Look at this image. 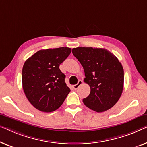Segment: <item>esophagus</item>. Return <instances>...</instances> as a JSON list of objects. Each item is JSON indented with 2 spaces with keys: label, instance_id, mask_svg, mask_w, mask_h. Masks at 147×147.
Segmentation results:
<instances>
[{
  "label": "esophagus",
  "instance_id": "esophagus-1",
  "mask_svg": "<svg viewBox=\"0 0 147 147\" xmlns=\"http://www.w3.org/2000/svg\"><path fill=\"white\" fill-rule=\"evenodd\" d=\"M82 84V81L81 80H79L78 81V83L76 84H74V85H73V88H74V90H76L78 87H79L80 85H81Z\"/></svg>",
  "mask_w": 147,
  "mask_h": 147
}]
</instances>
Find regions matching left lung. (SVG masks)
Segmentation results:
<instances>
[{
    "label": "left lung",
    "instance_id": "left-lung-1",
    "mask_svg": "<svg viewBox=\"0 0 147 147\" xmlns=\"http://www.w3.org/2000/svg\"><path fill=\"white\" fill-rule=\"evenodd\" d=\"M73 55L83 67L84 81L90 92L83 102L88 108L100 113L112 108L121 97L124 85L123 66L115 56L107 49L77 47Z\"/></svg>",
    "mask_w": 147,
    "mask_h": 147
}]
</instances>
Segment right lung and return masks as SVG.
Returning a JSON list of instances; mask_svg holds the SVG:
<instances>
[{
    "mask_svg": "<svg viewBox=\"0 0 147 147\" xmlns=\"http://www.w3.org/2000/svg\"><path fill=\"white\" fill-rule=\"evenodd\" d=\"M71 53L60 47L38 51L26 60L22 72V88L28 101L42 112L55 111L71 91L59 66Z\"/></svg>",
    "mask_w": 147,
    "mask_h": 147,
    "instance_id": "1",
    "label": "right lung"
}]
</instances>
